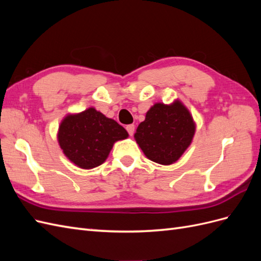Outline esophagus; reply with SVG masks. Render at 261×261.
Wrapping results in <instances>:
<instances>
[{"label":"esophagus","mask_w":261,"mask_h":261,"mask_svg":"<svg viewBox=\"0 0 261 261\" xmlns=\"http://www.w3.org/2000/svg\"><path fill=\"white\" fill-rule=\"evenodd\" d=\"M126 129H127V132H128L129 135H130V136H133L134 132H135V125H134V124L127 125V126H126Z\"/></svg>","instance_id":"1"}]
</instances>
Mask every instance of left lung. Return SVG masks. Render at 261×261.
I'll return each instance as SVG.
<instances>
[{"instance_id":"1","label":"left lung","mask_w":261,"mask_h":261,"mask_svg":"<svg viewBox=\"0 0 261 261\" xmlns=\"http://www.w3.org/2000/svg\"><path fill=\"white\" fill-rule=\"evenodd\" d=\"M196 123L189 110L175 100L154 103L136 129L135 140L149 160L162 165L176 162L191 146Z\"/></svg>"}]
</instances>
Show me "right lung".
<instances>
[{
  "instance_id": "right-lung-1",
  "label": "right lung",
  "mask_w": 261,
  "mask_h": 261,
  "mask_svg": "<svg viewBox=\"0 0 261 261\" xmlns=\"http://www.w3.org/2000/svg\"><path fill=\"white\" fill-rule=\"evenodd\" d=\"M127 137L128 133L123 126L94 108L67 114L58 132L63 153L76 167L85 170L101 165L116 141Z\"/></svg>"
}]
</instances>
